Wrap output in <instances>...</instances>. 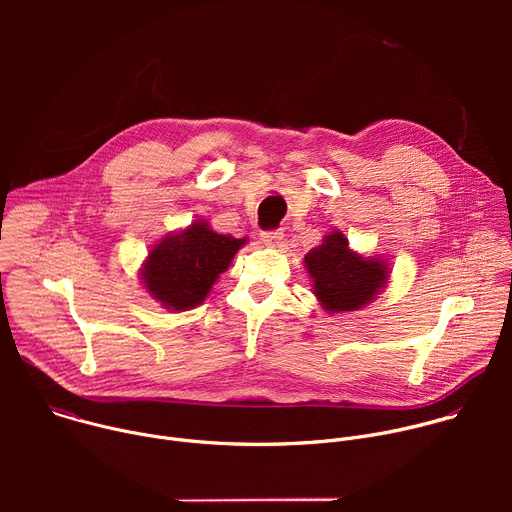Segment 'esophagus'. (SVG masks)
I'll return each mask as SVG.
<instances>
[{
  "label": "esophagus",
  "instance_id": "obj_1",
  "mask_svg": "<svg viewBox=\"0 0 512 512\" xmlns=\"http://www.w3.org/2000/svg\"><path fill=\"white\" fill-rule=\"evenodd\" d=\"M261 241L269 247H277L281 241H283V231H263L261 233Z\"/></svg>",
  "mask_w": 512,
  "mask_h": 512
}]
</instances>
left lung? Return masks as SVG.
Segmentation results:
<instances>
[{
    "mask_svg": "<svg viewBox=\"0 0 512 512\" xmlns=\"http://www.w3.org/2000/svg\"><path fill=\"white\" fill-rule=\"evenodd\" d=\"M304 263L314 281V294L328 314L354 312L371 304L389 279L385 259L354 253L340 231L326 235Z\"/></svg>",
    "mask_w": 512,
    "mask_h": 512,
    "instance_id": "left-lung-1",
    "label": "left lung"
}]
</instances>
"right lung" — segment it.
<instances>
[{"mask_svg":"<svg viewBox=\"0 0 512 512\" xmlns=\"http://www.w3.org/2000/svg\"><path fill=\"white\" fill-rule=\"evenodd\" d=\"M245 243L247 237L218 235L206 221H194L152 247L141 267L143 285L164 308L192 310L206 300L218 275L229 269Z\"/></svg>","mask_w":512,"mask_h":512,"instance_id":"1","label":"right lung"}]
</instances>
